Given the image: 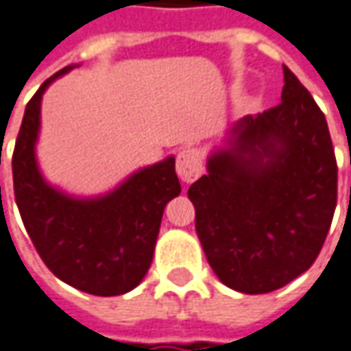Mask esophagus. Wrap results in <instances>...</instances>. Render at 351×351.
Masks as SVG:
<instances>
[{"instance_id": "34e87169", "label": "esophagus", "mask_w": 351, "mask_h": 351, "mask_svg": "<svg viewBox=\"0 0 351 351\" xmlns=\"http://www.w3.org/2000/svg\"><path fill=\"white\" fill-rule=\"evenodd\" d=\"M203 171V161H201L199 152L188 148V150L178 152L176 156V175L186 184L197 180Z\"/></svg>"}]
</instances>
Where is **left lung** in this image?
Listing matches in <instances>:
<instances>
[{
    "label": "left lung",
    "mask_w": 351,
    "mask_h": 351,
    "mask_svg": "<svg viewBox=\"0 0 351 351\" xmlns=\"http://www.w3.org/2000/svg\"><path fill=\"white\" fill-rule=\"evenodd\" d=\"M283 80L281 104L237 121L188 190L210 268L245 295L271 293L310 268L337 207L327 119L287 66Z\"/></svg>",
    "instance_id": "obj_1"
}]
</instances>
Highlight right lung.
<instances>
[{
  "mask_svg": "<svg viewBox=\"0 0 351 351\" xmlns=\"http://www.w3.org/2000/svg\"><path fill=\"white\" fill-rule=\"evenodd\" d=\"M72 68L51 75L26 106L13 154L14 199L32 243L56 278L89 295H125L146 276L165 205L180 193L175 158L136 171L99 197H73L51 186L36 159L41 97Z\"/></svg>",
  "mask_w": 351,
  "mask_h": 351,
  "instance_id": "obj_1",
  "label": "right lung"
}]
</instances>
